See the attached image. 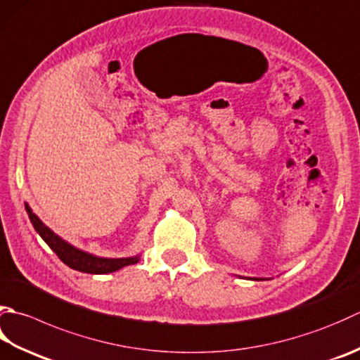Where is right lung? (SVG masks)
<instances>
[{
    "instance_id": "right-lung-1",
    "label": "right lung",
    "mask_w": 360,
    "mask_h": 360,
    "mask_svg": "<svg viewBox=\"0 0 360 360\" xmlns=\"http://www.w3.org/2000/svg\"><path fill=\"white\" fill-rule=\"evenodd\" d=\"M25 207H26L27 215H30V220L32 223L34 229L39 232V236L48 243L49 248H51L62 262L68 265L70 269L82 271V273L105 274V273H112L123 269L126 265H132L139 262V256L122 257V259H105V257H96L94 255H89L86 251L77 250L75 246L67 243L65 240H62L59 236H56L48 226H45L27 204H25Z\"/></svg>"
}]
</instances>
